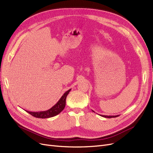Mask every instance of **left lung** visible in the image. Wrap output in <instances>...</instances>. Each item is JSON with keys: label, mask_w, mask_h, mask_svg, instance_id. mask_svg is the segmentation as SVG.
Here are the masks:
<instances>
[{"label": "left lung", "mask_w": 153, "mask_h": 153, "mask_svg": "<svg viewBox=\"0 0 153 153\" xmlns=\"http://www.w3.org/2000/svg\"><path fill=\"white\" fill-rule=\"evenodd\" d=\"M94 112V111H93ZM100 116H102V117H107V118H111V117H117V116H103V115H100Z\"/></svg>", "instance_id": "left-lung-1"}]
</instances>
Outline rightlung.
<instances>
[{
    "label": "right lung",
    "mask_w": 153,
    "mask_h": 153,
    "mask_svg": "<svg viewBox=\"0 0 153 153\" xmlns=\"http://www.w3.org/2000/svg\"><path fill=\"white\" fill-rule=\"evenodd\" d=\"M71 90V89L67 91L62 95V97L60 98V99L58 100V102L56 104L48 111L40 112H30L27 111H26L34 117L38 118H42V119H44V118H48L55 116L58 114H60V113L63 110L64 108H65L66 103V98Z\"/></svg>",
    "instance_id": "1"
}]
</instances>
